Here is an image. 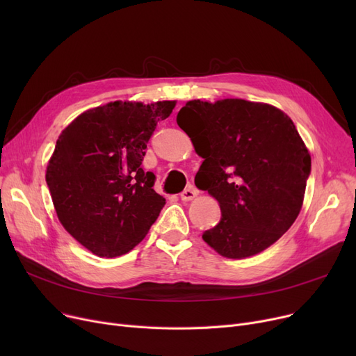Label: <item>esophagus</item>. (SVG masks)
<instances>
[{
	"label": "esophagus",
	"mask_w": 356,
	"mask_h": 356,
	"mask_svg": "<svg viewBox=\"0 0 356 356\" xmlns=\"http://www.w3.org/2000/svg\"><path fill=\"white\" fill-rule=\"evenodd\" d=\"M197 196V191L193 188V186H189L188 189H184L181 193H180V197L181 200H192Z\"/></svg>",
	"instance_id": "1"
}]
</instances>
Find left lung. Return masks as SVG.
I'll list each match as a JSON object with an SVG mask.
<instances>
[{
  "label": "left lung",
  "instance_id": "1",
  "mask_svg": "<svg viewBox=\"0 0 356 356\" xmlns=\"http://www.w3.org/2000/svg\"><path fill=\"white\" fill-rule=\"evenodd\" d=\"M203 163L195 183L220 207L202 238L222 257L264 251L302 209L312 160L293 121L275 106L244 99L189 101L177 114Z\"/></svg>",
  "mask_w": 356,
  "mask_h": 356
}]
</instances>
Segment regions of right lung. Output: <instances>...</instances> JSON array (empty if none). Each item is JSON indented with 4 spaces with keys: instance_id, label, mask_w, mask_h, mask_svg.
Wrapping results in <instances>:
<instances>
[{
    "instance_id": "add662e5",
    "label": "right lung",
    "mask_w": 356,
    "mask_h": 356,
    "mask_svg": "<svg viewBox=\"0 0 356 356\" xmlns=\"http://www.w3.org/2000/svg\"><path fill=\"white\" fill-rule=\"evenodd\" d=\"M175 101L111 102L83 112L56 141L46 181L65 229L99 257H118L144 239L165 199L143 170L148 140Z\"/></svg>"
}]
</instances>
